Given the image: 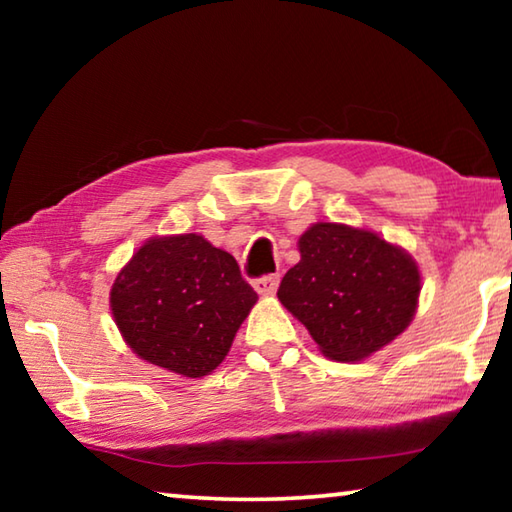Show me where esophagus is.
Returning a JSON list of instances; mask_svg holds the SVG:
<instances>
[{"mask_svg": "<svg viewBox=\"0 0 512 512\" xmlns=\"http://www.w3.org/2000/svg\"><path fill=\"white\" fill-rule=\"evenodd\" d=\"M277 284H280V275H264V277H257V280L253 282V287L259 296H273Z\"/></svg>", "mask_w": 512, "mask_h": 512, "instance_id": "1", "label": "esophagus"}]
</instances>
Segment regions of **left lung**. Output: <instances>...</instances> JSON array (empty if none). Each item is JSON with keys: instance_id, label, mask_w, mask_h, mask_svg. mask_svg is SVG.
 <instances>
[{"instance_id": "8db88e82", "label": "left lung", "mask_w": 512, "mask_h": 512, "mask_svg": "<svg viewBox=\"0 0 512 512\" xmlns=\"http://www.w3.org/2000/svg\"><path fill=\"white\" fill-rule=\"evenodd\" d=\"M298 250L277 298L329 359L361 361L409 327L422 287L406 250L343 223H314Z\"/></svg>"}]
</instances>
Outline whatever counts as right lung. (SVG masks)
Segmentation results:
<instances>
[{"label":"right lung","mask_w":512,"mask_h":512,"mask_svg":"<svg viewBox=\"0 0 512 512\" xmlns=\"http://www.w3.org/2000/svg\"><path fill=\"white\" fill-rule=\"evenodd\" d=\"M257 302L237 259L196 232L153 237L110 289V309L137 357L189 379L230 352Z\"/></svg>","instance_id":"obj_1"}]
</instances>
